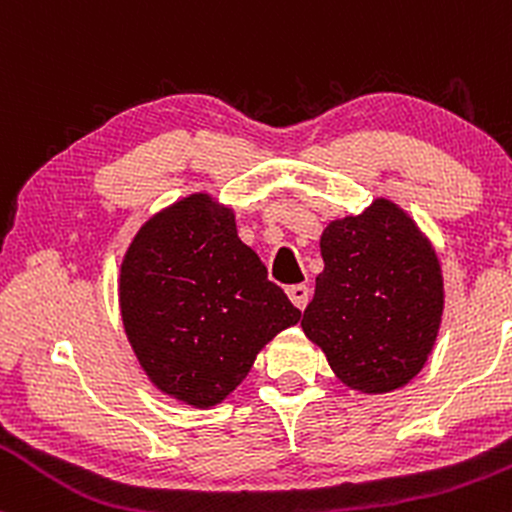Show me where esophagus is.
<instances>
[{"instance_id":"obj_1","label":"esophagus","mask_w":512,"mask_h":512,"mask_svg":"<svg viewBox=\"0 0 512 512\" xmlns=\"http://www.w3.org/2000/svg\"><path fill=\"white\" fill-rule=\"evenodd\" d=\"M286 293H289L291 303L296 305L298 310H303L305 305H308L310 289H308V286H305V284H293V286H289V289H286Z\"/></svg>"}]
</instances>
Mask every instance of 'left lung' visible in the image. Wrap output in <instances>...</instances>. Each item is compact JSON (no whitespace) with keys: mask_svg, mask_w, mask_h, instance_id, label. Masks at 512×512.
<instances>
[{"mask_svg":"<svg viewBox=\"0 0 512 512\" xmlns=\"http://www.w3.org/2000/svg\"><path fill=\"white\" fill-rule=\"evenodd\" d=\"M325 269L301 327L344 385L392 392L424 368L443 315V276L431 243L397 204L375 199L332 221Z\"/></svg>","mask_w":512,"mask_h":512,"instance_id":"obj_1","label":"left lung"}]
</instances>
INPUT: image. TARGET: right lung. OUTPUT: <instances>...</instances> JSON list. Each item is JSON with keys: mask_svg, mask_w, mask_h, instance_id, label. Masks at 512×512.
<instances>
[{"mask_svg": "<svg viewBox=\"0 0 512 512\" xmlns=\"http://www.w3.org/2000/svg\"><path fill=\"white\" fill-rule=\"evenodd\" d=\"M120 310L151 383L192 407L219 404L262 346L301 320L238 238L233 211L209 195L144 223L122 260Z\"/></svg>", "mask_w": 512, "mask_h": 512, "instance_id": "obj_1", "label": "right lung"}]
</instances>
